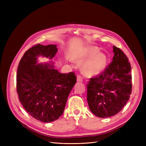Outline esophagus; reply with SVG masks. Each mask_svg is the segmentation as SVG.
<instances>
[{"mask_svg": "<svg viewBox=\"0 0 146 146\" xmlns=\"http://www.w3.org/2000/svg\"><path fill=\"white\" fill-rule=\"evenodd\" d=\"M77 80L78 82H82L83 81V78L82 76H77Z\"/></svg>", "mask_w": 146, "mask_h": 146, "instance_id": "esophagus-1", "label": "esophagus"}]
</instances>
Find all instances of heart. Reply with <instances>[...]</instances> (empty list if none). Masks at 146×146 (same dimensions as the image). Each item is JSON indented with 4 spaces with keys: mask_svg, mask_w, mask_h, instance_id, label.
Returning a JSON list of instances; mask_svg holds the SVG:
<instances>
[{
    "mask_svg": "<svg viewBox=\"0 0 146 146\" xmlns=\"http://www.w3.org/2000/svg\"><path fill=\"white\" fill-rule=\"evenodd\" d=\"M99 52L98 48L89 46L83 48L79 52L76 56L78 63H83L87 59L82 66L83 73L88 76H94L100 74L104 69L107 63V57Z\"/></svg>",
    "mask_w": 146,
    "mask_h": 146,
    "instance_id": "heart-1",
    "label": "heart"
}]
</instances>
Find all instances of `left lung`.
Segmentation results:
<instances>
[{
    "instance_id": "left-lung-1",
    "label": "left lung",
    "mask_w": 146,
    "mask_h": 146,
    "mask_svg": "<svg viewBox=\"0 0 146 146\" xmlns=\"http://www.w3.org/2000/svg\"><path fill=\"white\" fill-rule=\"evenodd\" d=\"M112 62L87 84V101L91 112L105 118L117 114L129 100L132 89L131 66L120 48L113 46Z\"/></svg>"
}]
</instances>
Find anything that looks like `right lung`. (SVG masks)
<instances>
[{"label":"right lung","mask_w":146,"mask_h":146,"mask_svg":"<svg viewBox=\"0 0 146 146\" xmlns=\"http://www.w3.org/2000/svg\"><path fill=\"white\" fill-rule=\"evenodd\" d=\"M57 51L56 45L38 44L25 52L17 67L16 88L21 103L30 115L43 122L62 115L77 81L73 72L61 74L52 61L37 64L38 56L52 59Z\"/></svg>","instance_id":"obj_1"}]
</instances>
